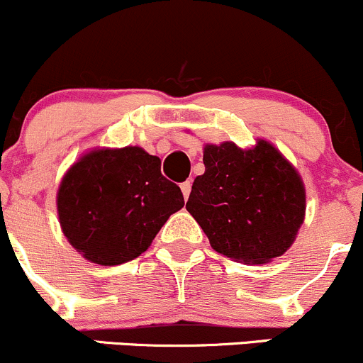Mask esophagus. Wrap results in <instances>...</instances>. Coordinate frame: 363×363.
Returning <instances> with one entry per match:
<instances>
[{"mask_svg":"<svg viewBox=\"0 0 363 363\" xmlns=\"http://www.w3.org/2000/svg\"><path fill=\"white\" fill-rule=\"evenodd\" d=\"M180 186H182L183 197H185V201H186V199H189V196H190V190H192V183H190V182H183Z\"/></svg>","mask_w":363,"mask_h":363,"instance_id":"obj_1","label":"esophagus"}]
</instances>
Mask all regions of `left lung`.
Instances as JSON below:
<instances>
[{"label": "left lung", "mask_w": 363, "mask_h": 363, "mask_svg": "<svg viewBox=\"0 0 363 363\" xmlns=\"http://www.w3.org/2000/svg\"><path fill=\"white\" fill-rule=\"evenodd\" d=\"M204 174L194 180L186 211L214 251L245 263L282 256L305 220L298 171L267 142L242 150L232 142L206 145Z\"/></svg>", "instance_id": "obj_1"}]
</instances>
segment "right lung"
Returning <instances> with one entry per match:
<instances>
[{"label": "right lung", "mask_w": 363, "mask_h": 363, "mask_svg": "<svg viewBox=\"0 0 363 363\" xmlns=\"http://www.w3.org/2000/svg\"><path fill=\"white\" fill-rule=\"evenodd\" d=\"M183 204L180 186L162 177L161 159L140 147L84 155L67 171L57 196L69 242L107 267L145 252Z\"/></svg>", "instance_id": "obj_1"}]
</instances>
